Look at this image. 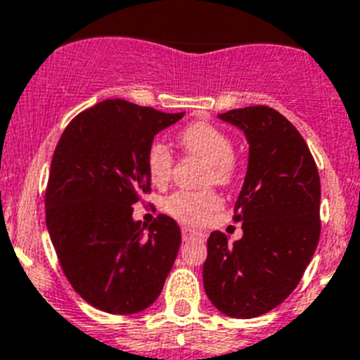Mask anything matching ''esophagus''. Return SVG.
Returning <instances> with one entry per match:
<instances>
[{
	"label": "esophagus",
	"instance_id": "esophagus-1",
	"mask_svg": "<svg viewBox=\"0 0 360 360\" xmlns=\"http://www.w3.org/2000/svg\"><path fill=\"white\" fill-rule=\"evenodd\" d=\"M181 233H183V240H190V238H193L199 234V233H195L193 229H190V227H183V231H181Z\"/></svg>",
	"mask_w": 360,
	"mask_h": 360
}]
</instances>
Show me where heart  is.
<instances>
[{
  "instance_id": "b5f03b06",
  "label": "heart",
  "mask_w": 360,
  "mask_h": 360,
  "mask_svg": "<svg viewBox=\"0 0 360 360\" xmlns=\"http://www.w3.org/2000/svg\"><path fill=\"white\" fill-rule=\"evenodd\" d=\"M179 142L188 153L197 154L207 161L206 181L217 184L231 183L234 176L233 142L220 127L210 122H193L179 133ZM174 158L163 142L154 140L146 153V169L154 186H165L172 176ZM220 197L213 190L186 191L179 190L167 197L165 211L188 226H199L220 207Z\"/></svg>"
}]
</instances>
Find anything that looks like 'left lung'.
<instances>
[{
	"label": "left lung",
	"mask_w": 360,
	"mask_h": 360,
	"mask_svg": "<svg viewBox=\"0 0 360 360\" xmlns=\"http://www.w3.org/2000/svg\"><path fill=\"white\" fill-rule=\"evenodd\" d=\"M218 119L243 131L248 165L234 220L243 236L207 238L204 290L226 316L256 318L297 288L320 240V176L297 127L268 106H247Z\"/></svg>",
	"instance_id": "1"
}]
</instances>
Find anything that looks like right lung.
Instances as JSON below:
<instances>
[{"instance_id": "right-lung-1", "label": "right lung", "mask_w": 360, "mask_h": 360, "mask_svg": "<svg viewBox=\"0 0 360 360\" xmlns=\"http://www.w3.org/2000/svg\"><path fill=\"white\" fill-rule=\"evenodd\" d=\"M149 106L106 99L70 120L51 161L46 224L60 266L76 293L110 314L154 304L181 245L176 220L133 218L150 191L146 153L160 131L183 119Z\"/></svg>"}]
</instances>
